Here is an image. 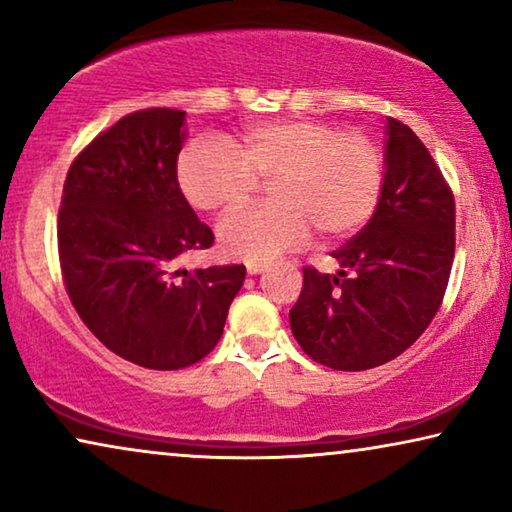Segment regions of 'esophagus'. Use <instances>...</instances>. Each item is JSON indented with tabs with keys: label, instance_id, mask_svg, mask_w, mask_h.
Masks as SVG:
<instances>
[{
	"label": "esophagus",
	"instance_id": "obj_1",
	"mask_svg": "<svg viewBox=\"0 0 512 512\" xmlns=\"http://www.w3.org/2000/svg\"><path fill=\"white\" fill-rule=\"evenodd\" d=\"M263 270H268V263H247L249 275H261Z\"/></svg>",
	"mask_w": 512,
	"mask_h": 512
}]
</instances>
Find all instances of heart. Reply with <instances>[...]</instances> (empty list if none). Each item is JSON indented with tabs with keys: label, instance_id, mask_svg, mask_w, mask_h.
Here are the masks:
<instances>
[{
	"label": "heart",
	"instance_id": "heart-1",
	"mask_svg": "<svg viewBox=\"0 0 512 512\" xmlns=\"http://www.w3.org/2000/svg\"><path fill=\"white\" fill-rule=\"evenodd\" d=\"M198 139L177 163L184 198L205 214L240 207L256 179L269 181L268 205L237 209L216 237L228 258L272 261L317 230L340 240L366 226L384 188V153L377 142L314 118L249 125L233 144Z\"/></svg>",
	"mask_w": 512,
	"mask_h": 512
}]
</instances>
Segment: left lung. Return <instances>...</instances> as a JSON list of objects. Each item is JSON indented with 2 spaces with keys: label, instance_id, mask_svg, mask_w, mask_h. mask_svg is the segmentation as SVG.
<instances>
[{
  "label": "left lung",
  "instance_id": "1",
  "mask_svg": "<svg viewBox=\"0 0 512 512\" xmlns=\"http://www.w3.org/2000/svg\"><path fill=\"white\" fill-rule=\"evenodd\" d=\"M384 188L368 226L333 251L335 275L303 270L289 324L303 352L333 370L403 354L436 317L454 258V198L408 125L387 118Z\"/></svg>",
  "mask_w": 512,
  "mask_h": 512
}]
</instances>
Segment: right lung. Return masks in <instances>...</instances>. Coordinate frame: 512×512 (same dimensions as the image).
<instances>
[{
  "label": "right lung",
  "mask_w": 512,
  "mask_h": 512,
  "mask_svg": "<svg viewBox=\"0 0 512 512\" xmlns=\"http://www.w3.org/2000/svg\"><path fill=\"white\" fill-rule=\"evenodd\" d=\"M186 111L144 109L95 137L69 167L58 214L69 300L97 340L151 370L212 352L244 265L177 270L214 235L177 181Z\"/></svg>",
  "instance_id": "obj_1"
}]
</instances>
